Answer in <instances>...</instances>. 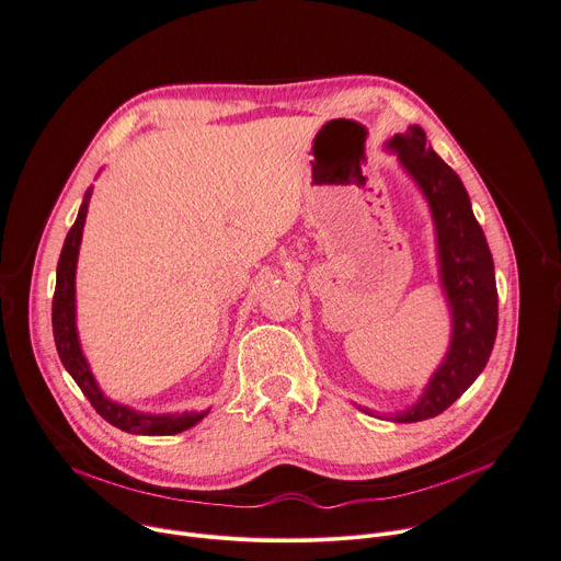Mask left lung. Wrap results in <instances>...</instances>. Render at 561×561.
<instances>
[{
	"label": "left lung",
	"instance_id": "obj_1",
	"mask_svg": "<svg viewBox=\"0 0 561 561\" xmlns=\"http://www.w3.org/2000/svg\"><path fill=\"white\" fill-rule=\"evenodd\" d=\"M425 198L438 234L440 279L451 309V344L421 400L393 416L396 423H419L443 414L485 369L499 324L494 262L485 234L474 219L470 196L427 145L421 127H410L389 140Z\"/></svg>",
	"mask_w": 561,
	"mask_h": 561
}]
</instances>
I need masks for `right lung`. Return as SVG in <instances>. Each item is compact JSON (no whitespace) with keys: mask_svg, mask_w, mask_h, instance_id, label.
<instances>
[{"mask_svg":"<svg viewBox=\"0 0 561 561\" xmlns=\"http://www.w3.org/2000/svg\"><path fill=\"white\" fill-rule=\"evenodd\" d=\"M91 192H87L82 208L78 213L76 224L71 226L62 252L58 262V275H56V293H54V313H50V322H54V337L58 346V355L65 365V369L71 374L76 385L82 389L87 400L93 404V410L103 416L114 427L129 432V434H142V436H170L190 430L196 425L208 412H183V414H165V416H151L129 410L125 404L112 402L98 389L84 355L80 351L78 333H76V264H78V250L84 228V217L89 208Z\"/></svg>","mask_w":561,"mask_h":561,"instance_id":"right-lung-1","label":"right lung"}]
</instances>
